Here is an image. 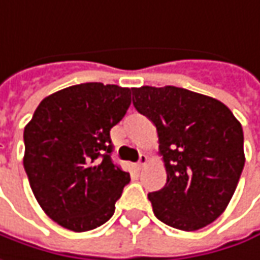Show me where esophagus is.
<instances>
[{
  "label": "esophagus",
  "instance_id": "esophagus-1",
  "mask_svg": "<svg viewBox=\"0 0 260 260\" xmlns=\"http://www.w3.org/2000/svg\"><path fill=\"white\" fill-rule=\"evenodd\" d=\"M149 162V159H147V156L146 154H140V159H138V164H137V167H138V170H141L146 164Z\"/></svg>",
  "mask_w": 260,
  "mask_h": 260
}]
</instances>
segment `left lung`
Here are the masks:
<instances>
[{
    "mask_svg": "<svg viewBox=\"0 0 260 260\" xmlns=\"http://www.w3.org/2000/svg\"><path fill=\"white\" fill-rule=\"evenodd\" d=\"M132 104L156 126L167 170L165 186L149 193L154 216L181 231L214 222L244 168L241 123L223 103L176 86L134 87Z\"/></svg>",
    "mask_w": 260,
    "mask_h": 260,
    "instance_id": "left-lung-1",
    "label": "left lung"
}]
</instances>
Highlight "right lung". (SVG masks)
I'll use <instances>...</instances> for the list:
<instances>
[{
  "label": "right lung",
  "instance_id": "1",
  "mask_svg": "<svg viewBox=\"0 0 260 260\" xmlns=\"http://www.w3.org/2000/svg\"><path fill=\"white\" fill-rule=\"evenodd\" d=\"M131 106V89L82 83L46 96L25 126L23 167L43 211L84 232L113 216L129 173L113 159L110 129Z\"/></svg>",
  "mask_w": 260,
  "mask_h": 260
}]
</instances>
